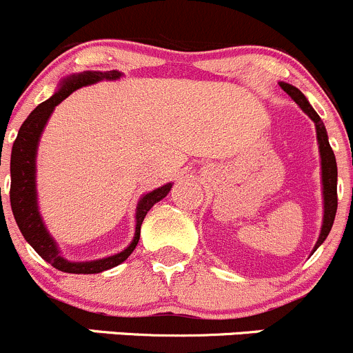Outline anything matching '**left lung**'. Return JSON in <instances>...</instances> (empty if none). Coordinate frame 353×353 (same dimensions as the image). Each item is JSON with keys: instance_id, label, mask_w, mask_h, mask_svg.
I'll use <instances>...</instances> for the list:
<instances>
[{"instance_id": "8db88e82", "label": "left lung", "mask_w": 353, "mask_h": 353, "mask_svg": "<svg viewBox=\"0 0 353 353\" xmlns=\"http://www.w3.org/2000/svg\"><path fill=\"white\" fill-rule=\"evenodd\" d=\"M281 89L299 104L300 110L314 121V127H316V137H317V145H319V158H321V185H323V225H321L319 239H317L316 245H314L312 254L316 252L317 247L326 240V236L330 235L331 226H333L334 216H336V208H338V195H336V183H338V168H336V158H334V152L331 149L330 141H327V132L324 127L323 120L319 118V114L314 111V108L310 106V103L307 101V97L296 89L295 85L287 82H278Z\"/></svg>"}]
</instances>
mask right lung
<instances>
[{"label":"right lung","instance_id":"add662e5","mask_svg":"<svg viewBox=\"0 0 353 353\" xmlns=\"http://www.w3.org/2000/svg\"><path fill=\"white\" fill-rule=\"evenodd\" d=\"M120 77H123V73L118 72V70H110V72L85 70V72L72 73V75L65 77V79L59 82L57 92H54L50 99L41 103L39 106L27 117V120L23 121L22 127H20L15 142H13L12 159H10V175H12L10 204H12L15 221L17 225H19L20 232H22L23 239L30 243V247H32L46 263H50L51 266L63 271V273L96 274L103 273V271L106 270H111V268L118 266V264H121L123 261H127L128 256H130V254L134 252L135 247H137L139 239H141V225L142 221H144L148 211L156 204V202L165 199L173 187V183L170 181V183L154 188V190L148 192V194H144L139 199L137 209H135L134 239H132V242L128 243L121 252L113 254V256L94 261H70L63 256L54 236L48 232L46 223H44L39 211L36 183V159L41 135H43L44 128H46L54 108H57L63 99H66L73 90L85 85H92V83L101 82V80H118Z\"/></svg>","mask_w":353,"mask_h":353}]
</instances>
